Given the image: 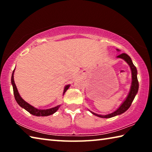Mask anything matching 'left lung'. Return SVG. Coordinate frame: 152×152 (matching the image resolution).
Returning <instances> with one entry per match:
<instances>
[{"instance_id":"8db88e82","label":"left lung","mask_w":152,"mask_h":152,"mask_svg":"<svg viewBox=\"0 0 152 152\" xmlns=\"http://www.w3.org/2000/svg\"><path fill=\"white\" fill-rule=\"evenodd\" d=\"M117 51H119L120 50L117 49ZM117 58L123 59V60L125 61L127 63L128 65L130 67L131 71H132V84H131V87H130V91L129 92L128 95L127 96V97H126V99L124 100V101L122 102L121 104L119 107V108H117V109L115 110L114 112L110 113V114L99 115L89 110V111L91 112L92 114L94 115L96 117H99L101 118H111V117L117 116V115H120L123 114V113H125L126 110H127L130 107L131 104H132V102L133 101V100H134L136 94H137L138 92L139 82H138L137 76V68H136V67L134 66V64L133 63L132 59H131V58L127 54H126V53H124L117 56Z\"/></svg>"}]
</instances>
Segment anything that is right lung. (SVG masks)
<instances>
[{
  "mask_svg": "<svg viewBox=\"0 0 152 152\" xmlns=\"http://www.w3.org/2000/svg\"><path fill=\"white\" fill-rule=\"evenodd\" d=\"M15 70V68L14 69V70H13V72H12V74L11 84L12 86V88H13V93H14L15 99V100H16V101L18 103V104H19L20 107H22L23 109L26 110L27 111L31 113V115H35V116H37V117L49 116V115H52V114H53V113H55L56 111H57L59 108H60V104L58 105V106H56L55 107L51 108V109H37V108H35L33 106H32V105H31L30 104L28 103V102L24 101V100L22 99V97L20 96L19 92H18L16 84H15V80H14ZM70 86V84H68V85L65 86V87H64V89L63 95L65 94V92H66L67 90L69 88V87Z\"/></svg>",
  "mask_w": 152,
  "mask_h": 152,
  "instance_id": "obj_1",
  "label": "right lung"
}]
</instances>
